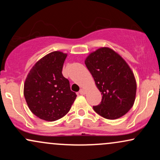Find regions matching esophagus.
Returning a JSON list of instances; mask_svg holds the SVG:
<instances>
[{"instance_id":"obj_1","label":"esophagus","mask_w":160,"mask_h":160,"mask_svg":"<svg viewBox=\"0 0 160 160\" xmlns=\"http://www.w3.org/2000/svg\"><path fill=\"white\" fill-rule=\"evenodd\" d=\"M80 94L81 95H85L86 94V90L84 89H81L80 90Z\"/></svg>"}]
</instances>
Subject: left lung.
<instances>
[{
  "label": "left lung",
  "instance_id": "obj_1",
  "mask_svg": "<svg viewBox=\"0 0 160 160\" xmlns=\"http://www.w3.org/2000/svg\"><path fill=\"white\" fill-rule=\"evenodd\" d=\"M85 64L102 95L94 111L108 120L124 116L132 108L137 90L135 75L127 62L111 48L101 47L89 53Z\"/></svg>",
  "mask_w": 160,
  "mask_h": 160
}]
</instances>
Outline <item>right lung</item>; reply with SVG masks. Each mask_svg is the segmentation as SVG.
<instances>
[{
	"instance_id": "1",
	"label": "right lung",
	"mask_w": 160,
	"mask_h": 160,
	"mask_svg": "<svg viewBox=\"0 0 160 160\" xmlns=\"http://www.w3.org/2000/svg\"><path fill=\"white\" fill-rule=\"evenodd\" d=\"M67 53L54 51L34 64L24 83V96L30 111L41 120L56 121L68 113L77 95L62 75Z\"/></svg>"
}]
</instances>
